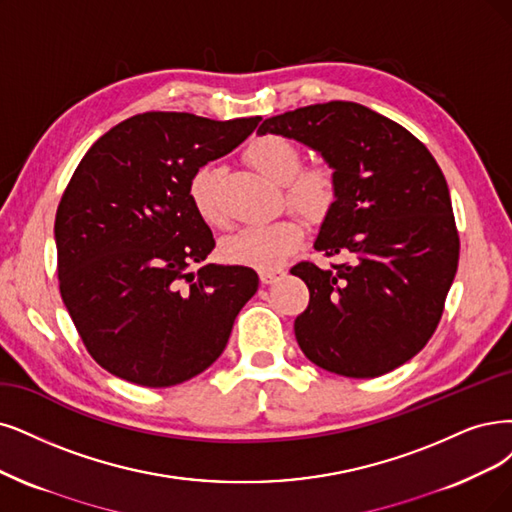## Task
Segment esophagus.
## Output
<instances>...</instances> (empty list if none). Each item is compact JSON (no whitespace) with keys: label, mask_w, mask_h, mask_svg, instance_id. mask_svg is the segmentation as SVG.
I'll return each mask as SVG.
<instances>
[{"label":"esophagus","mask_w":512,"mask_h":512,"mask_svg":"<svg viewBox=\"0 0 512 512\" xmlns=\"http://www.w3.org/2000/svg\"><path fill=\"white\" fill-rule=\"evenodd\" d=\"M280 276H282L280 270H261V272H259V278H261L263 285H274V282H276Z\"/></svg>","instance_id":"1"}]
</instances>
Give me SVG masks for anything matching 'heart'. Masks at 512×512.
I'll use <instances>...</instances> for the list:
<instances>
[{
  "label": "heart",
  "instance_id": "1",
  "mask_svg": "<svg viewBox=\"0 0 512 512\" xmlns=\"http://www.w3.org/2000/svg\"><path fill=\"white\" fill-rule=\"evenodd\" d=\"M246 158L263 177L285 187L287 202L301 215L320 219L335 202L337 181L333 168L327 164L299 168V149L285 137H257L246 149ZM219 181V168L204 166L189 183V198H192L198 215L211 225L223 223ZM301 238H304V230H301L299 221L293 217H282L270 223L242 227V230L223 238L221 257L236 263V266L274 270L297 249Z\"/></svg>",
  "mask_w": 512,
  "mask_h": 512
}]
</instances>
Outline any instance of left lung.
Instances as JSON below:
<instances>
[{"instance_id":"8db88e82","label":"left lung","mask_w":512,"mask_h":512,"mask_svg":"<svg viewBox=\"0 0 512 512\" xmlns=\"http://www.w3.org/2000/svg\"><path fill=\"white\" fill-rule=\"evenodd\" d=\"M257 132L316 149L337 181L314 249L352 259L329 270L312 261L291 268L310 291L295 318L301 352L346 377L401 367L437 329L460 259L437 160L407 128L350 101L280 113Z\"/></svg>"}]
</instances>
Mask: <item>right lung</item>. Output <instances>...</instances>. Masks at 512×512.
<instances>
[{"label":"right lung","instance_id":"right-lung-1","mask_svg":"<svg viewBox=\"0 0 512 512\" xmlns=\"http://www.w3.org/2000/svg\"><path fill=\"white\" fill-rule=\"evenodd\" d=\"M147 111L94 143L56 208L63 304L90 356L130 384L168 388L211 367L259 278L204 263L211 227L189 183L259 124ZM200 265L198 273L188 268Z\"/></svg>","mask_w":512,"mask_h":512}]
</instances>
